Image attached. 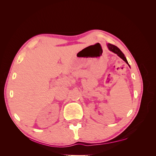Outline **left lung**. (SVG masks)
<instances>
[{
	"mask_svg": "<svg viewBox=\"0 0 156 156\" xmlns=\"http://www.w3.org/2000/svg\"><path fill=\"white\" fill-rule=\"evenodd\" d=\"M107 48H108V50L112 51V53H114L116 54L118 56H119L120 58H121L122 60H123L124 61H125V62H126L127 64L129 65L128 62H127V59H126V58L125 55H124V53H122V52L120 51V49L119 48H118V47H116V46H115V45H112V44H107Z\"/></svg>",
	"mask_w": 156,
	"mask_h": 156,
	"instance_id": "obj_1",
	"label": "left lung"
}]
</instances>
